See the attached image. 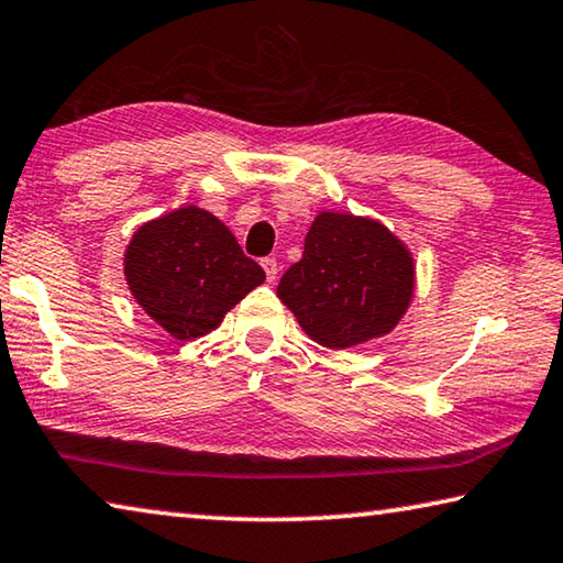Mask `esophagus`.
Wrapping results in <instances>:
<instances>
[{
    "instance_id": "obj_1",
    "label": "esophagus",
    "mask_w": 563,
    "mask_h": 563,
    "mask_svg": "<svg viewBox=\"0 0 563 563\" xmlns=\"http://www.w3.org/2000/svg\"><path fill=\"white\" fill-rule=\"evenodd\" d=\"M261 265H263V271H265V278H267V280L273 283L275 278H278V261H275V257H263Z\"/></svg>"
}]
</instances>
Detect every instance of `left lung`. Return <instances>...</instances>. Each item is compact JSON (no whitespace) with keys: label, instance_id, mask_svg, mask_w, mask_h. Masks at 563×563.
Here are the masks:
<instances>
[{"label":"left lung","instance_id":"obj_1","mask_svg":"<svg viewBox=\"0 0 563 563\" xmlns=\"http://www.w3.org/2000/svg\"><path fill=\"white\" fill-rule=\"evenodd\" d=\"M413 288V257L386 225L320 212L302 257L280 278L278 298L316 343L343 351L388 335L408 310Z\"/></svg>","mask_w":563,"mask_h":563}]
</instances>
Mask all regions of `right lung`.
<instances>
[{
    "label": "right lung",
    "mask_w": 563,
    "mask_h": 563,
    "mask_svg": "<svg viewBox=\"0 0 563 563\" xmlns=\"http://www.w3.org/2000/svg\"><path fill=\"white\" fill-rule=\"evenodd\" d=\"M124 278L157 325L177 341H192L216 330L265 273L212 212L185 205L132 235Z\"/></svg>",
    "instance_id": "add662e5"
}]
</instances>
